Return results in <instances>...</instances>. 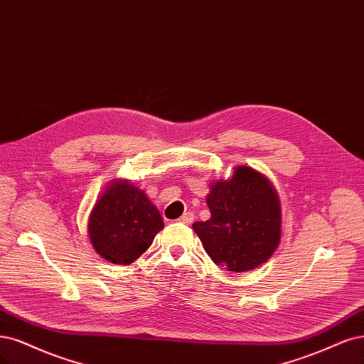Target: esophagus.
Wrapping results in <instances>:
<instances>
[{
	"mask_svg": "<svg viewBox=\"0 0 364 364\" xmlns=\"http://www.w3.org/2000/svg\"><path fill=\"white\" fill-rule=\"evenodd\" d=\"M179 221L183 224H191L194 221V214L193 212H185V214L179 218Z\"/></svg>",
	"mask_w": 364,
	"mask_h": 364,
	"instance_id": "1",
	"label": "esophagus"
}]
</instances>
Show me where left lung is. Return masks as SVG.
<instances>
[{"label":"left lung","mask_w":364,"mask_h":364,"mask_svg":"<svg viewBox=\"0 0 364 364\" xmlns=\"http://www.w3.org/2000/svg\"><path fill=\"white\" fill-rule=\"evenodd\" d=\"M206 203L208 221L193 224L209 257L228 271L255 269L280 242L282 210L271 182L250 167H237L230 181L215 182Z\"/></svg>","instance_id":"left-lung-1"}]
</instances>
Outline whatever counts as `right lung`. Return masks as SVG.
<instances>
[{"label": "right lung", "mask_w": 364, "mask_h": 364, "mask_svg": "<svg viewBox=\"0 0 364 364\" xmlns=\"http://www.w3.org/2000/svg\"><path fill=\"white\" fill-rule=\"evenodd\" d=\"M162 228L158 209L128 182L112 183L97 200L89 220L92 245L104 259L119 265L139 259Z\"/></svg>", "instance_id": "add662e5"}]
</instances>
